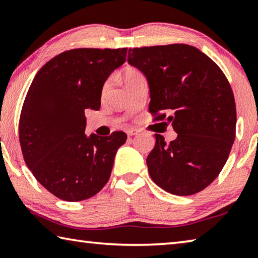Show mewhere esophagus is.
I'll return each mask as SVG.
<instances>
[{
  "label": "esophagus",
  "instance_id": "34e87169",
  "mask_svg": "<svg viewBox=\"0 0 258 258\" xmlns=\"http://www.w3.org/2000/svg\"><path fill=\"white\" fill-rule=\"evenodd\" d=\"M126 133H127L128 137H134V135H138L140 132H139V130H137V128H131V130L126 131Z\"/></svg>",
  "mask_w": 258,
  "mask_h": 258
}]
</instances>
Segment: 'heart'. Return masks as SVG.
Returning a JSON list of instances; mask_svg holds the SVG:
<instances>
[{"instance_id": "1", "label": "heart", "mask_w": 258, "mask_h": 258, "mask_svg": "<svg viewBox=\"0 0 258 258\" xmlns=\"http://www.w3.org/2000/svg\"><path fill=\"white\" fill-rule=\"evenodd\" d=\"M140 77H142V74L140 73L137 68H131V67L126 68L123 73V81L125 83V86H128L130 84H132L133 82L137 81ZM109 85H110V80H107L103 83L102 92H106Z\"/></svg>"}]
</instances>
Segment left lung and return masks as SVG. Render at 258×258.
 Wrapping results in <instances>:
<instances>
[{"mask_svg": "<svg viewBox=\"0 0 258 258\" xmlns=\"http://www.w3.org/2000/svg\"><path fill=\"white\" fill-rule=\"evenodd\" d=\"M127 61L147 77L154 119L172 113L167 120L177 133L169 143L155 134L147 158L152 181L176 196L204 190L222 171L235 138L229 81L209 56L187 44L134 47Z\"/></svg>", "mask_w": 258, "mask_h": 258, "instance_id": "1", "label": "left lung"}]
</instances>
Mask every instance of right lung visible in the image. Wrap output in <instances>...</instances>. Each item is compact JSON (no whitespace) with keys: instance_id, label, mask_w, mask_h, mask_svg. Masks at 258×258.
<instances>
[{"instance_id":"add662e5","label":"right lung","mask_w":258,"mask_h":258,"mask_svg":"<svg viewBox=\"0 0 258 258\" xmlns=\"http://www.w3.org/2000/svg\"><path fill=\"white\" fill-rule=\"evenodd\" d=\"M127 49H74L43 66L21 109L19 141L35 178L52 195L81 202L110 177L113 159L127 139L85 134V109L99 110L103 83L125 62Z\"/></svg>"}]
</instances>
